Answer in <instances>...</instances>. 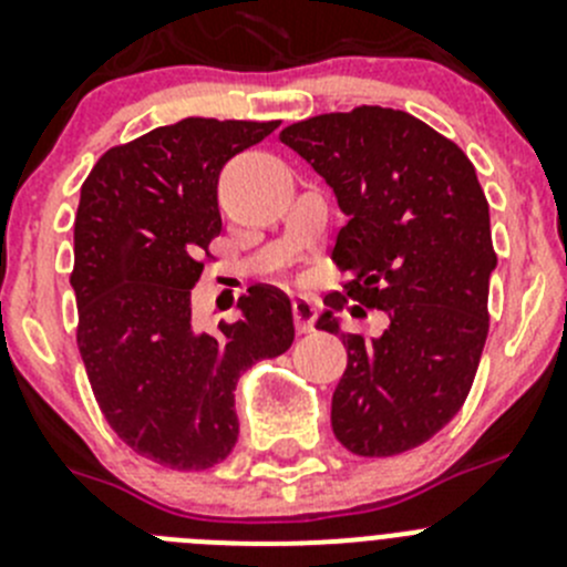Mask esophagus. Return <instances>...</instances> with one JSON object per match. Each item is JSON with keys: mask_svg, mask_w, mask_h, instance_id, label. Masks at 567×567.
Wrapping results in <instances>:
<instances>
[{"mask_svg": "<svg viewBox=\"0 0 567 567\" xmlns=\"http://www.w3.org/2000/svg\"><path fill=\"white\" fill-rule=\"evenodd\" d=\"M292 315H295V329H298V334H309L311 326H315V318H318V303L309 298H295Z\"/></svg>", "mask_w": 567, "mask_h": 567, "instance_id": "esophagus-1", "label": "esophagus"}]
</instances>
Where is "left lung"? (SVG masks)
I'll use <instances>...</instances> for the list:
<instances>
[{
  "label": "left lung",
  "instance_id": "1",
  "mask_svg": "<svg viewBox=\"0 0 567 567\" xmlns=\"http://www.w3.org/2000/svg\"><path fill=\"white\" fill-rule=\"evenodd\" d=\"M280 143L348 216L331 249L351 275L346 295L388 315L379 337L342 334L334 311L346 298H326L318 329L348 351L331 430L354 455L408 453L453 422L484 354L497 267L489 202L458 145L399 109L318 114L284 128Z\"/></svg>",
  "mask_w": 567,
  "mask_h": 567
}]
</instances>
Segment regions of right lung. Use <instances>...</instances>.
Listing matches in <instances>:
<instances>
[{
    "mask_svg": "<svg viewBox=\"0 0 567 567\" xmlns=\"http://www.w3.org/2000/svg\"><path fill=\"white\" fill-rule=\"evenodd\" d=\"M278 121L185 117L109 148L75 216L78 348L109 427L171 470H210L238 441V377L295 340L292 303L252 287L241 318L199 331L190 289L221 233L219 174Z\"/></svg>",
    "mask_w": 567,
    "mask_h": 567,
    "instance_id": "1",
    "label": "right lung"
}]
</instances>
